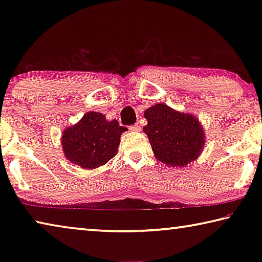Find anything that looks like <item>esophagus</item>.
<instances>
[{"mask_svg": "<svg viewBox=\"0 0 262 262\" xmlns=\"http://www.w3.org/2000/svg\"><path fill=\"white\" fill-rule=\"evenodd\" d=\"M129 129H130L132 132H139V130H140V126H137V125H133V126H130V127H129Z\"/></svg>", "mask_w": 262, "mask_h": 262, "instance_id": "esophagus-1", "label": "esophagus"}]
</instances>
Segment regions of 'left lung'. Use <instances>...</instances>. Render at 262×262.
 <instances>
[{
  "mask_svg": "<svg viewBox=\"0 0 262 262\" xmlns=\"http://www.w3.org/2000/svg\"><path fill=\"white\" fill-rule=\"evenodd\" d=\"M148 120L143 132L159 162L186 166L196 159L205 147V132L193 114L181 113L163 103L145 110Z\"/></svg>",
  "mask_w": 262,
  "mask_h": 262,
  "instance_id": "obj_1",
  "label": "left lung"
}]
</instances>
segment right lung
<instances>
[{"instance_id": "right-lung-1", "label": "right lung", "mask_w": 262, "mask_h": 262, "mask_svg": "<svg viewBox=\"0 0 262 262\" xmlns=\"http://www.w3.org/2000/svg\"><path fill=\"white\" fill-rule=\"evenodd\" d=\"M126 129L117 120H106L104 114L88 112L62 133L64 156L86 170L99 167L117 155L120 136Z\"/></svg>"}]
</instances>
